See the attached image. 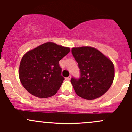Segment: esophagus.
I'll return each instance as SVG.
<instances>
[{
    "label": "esophagus",
    "mask_w": 132,
    "mask_h": 132,
    "mask_svg": "<svg viewBox=\"0 0 132 132\" xmlns=\"http://www.w3.org/2000/svg\"><path fill=\"white\" fill-rule=\"evenodd\" d=\"M70 79H71V76H69V77H68L66 78V80H70Z\"/></svg>",
    "instance_id": "obj_1"
}]
</instances>
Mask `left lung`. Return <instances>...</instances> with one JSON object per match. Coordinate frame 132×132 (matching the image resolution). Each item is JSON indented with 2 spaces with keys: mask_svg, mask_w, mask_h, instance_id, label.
<instances>
[{
  "mask_svg": "<svg viewBox=\"0 0 132 132\" xmlns=\"http://www.w3.org/2000/svg\"><path fill=\"white\" fill-rule=\"evenodd\" d=\"M72 53L80 70V78L70 80L75 93L87 100L101 97L113 82V62L94 47H73Z\"/></svg>",
  "mask_w": 132,
  "mask_h": 132,
  "instance_id": "obj_1",
  "label": "left lung"
}]
</instances>
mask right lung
Wrapping results in <instances>:
<instances>
[{
	"label": "right lung",
	"instance_id": "add662e5",
	"mask_svg": "<svg viewBox=\"0 0 132 132\" xmlns=\"http://www.w3.org/2000/svg\"><path fill=\"white\" fill-rule=\"evenodd\" d=\"M70 51L69 47L51 42L28 51L19 66V78L23 87L38 98L57 94L64 80L59 61Z\"/></svg>",
	"mask_w": 132,
	"mask_h": 132
}]
</instances>
